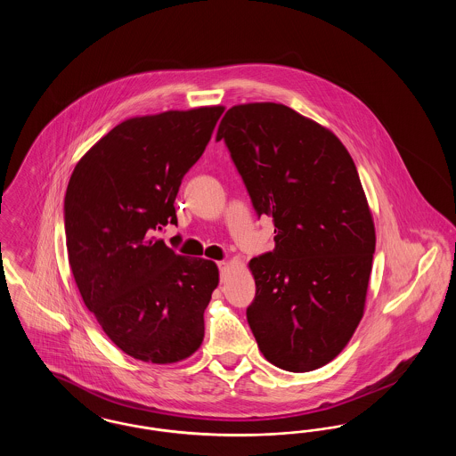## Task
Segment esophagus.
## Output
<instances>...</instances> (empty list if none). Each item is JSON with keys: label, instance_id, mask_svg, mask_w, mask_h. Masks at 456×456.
<instances>
[{"label": "esophagus", "instance_id": "1", "mask_svg": "<svg viewBox=\"0 0 456 456\" xmlns=\"http://www.w3.org/2000/svg\"><path fill=\"white\" fill-rule=\"evenodd\" d=\"M217 266L218 270H220V275H224V272L227 270V263L225 261H218Z\"/></svg>", "mask_w": 456, "mask_h": 456}]
</instances>
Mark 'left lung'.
Wrapping results in <instances>:
<instances>
[{
  "instance_id": "left-lung-1",
  "label": "left lung",
  "mask_w": 456,
  "mask_h": 456,
  "mask_svg": "<svg viewBox=\"0 0 456 456\" xmlns=\"http://www.w3.org/2000/svg\"><path fill=\"white\" fill-rule=\"evenodd\" d=\"M258 218L275 224V248L249 261L256 294L246 316L277 368H322L359 325L374 224L342 142L294 109L234 106L218 125Z\"/></svg>"
}]
</instances>
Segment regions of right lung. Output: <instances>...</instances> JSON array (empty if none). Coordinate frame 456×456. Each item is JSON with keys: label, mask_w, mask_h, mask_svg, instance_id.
<instances>
[{"label": "right lung", "mask_w": 456, "mask_h": 456, "mask_svg": "<svg viewBox=\"0 0 456 456\" xmlns=\"http://www.w3.org/2000/svg\"><path fill=\"white\" fill-rule=\"evenodd\" d=\"M222 112L214 106L128 119L82 157L66 188L68 260L82 299L109 338L145 362L183 361L205 335L217 265L177 255L155 231L177 225L181 181Z\"/></svg>", "instance_id": "right-lung-1"}]
</instances>
